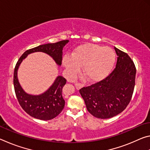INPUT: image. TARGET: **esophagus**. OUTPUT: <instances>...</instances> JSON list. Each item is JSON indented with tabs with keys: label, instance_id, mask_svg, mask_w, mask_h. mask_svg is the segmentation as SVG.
<instances>
[{
	"label": "esophagus",
	"instance_id": "1",
	"mask_svg": "<svg viewBox=\"0 0 150 150\" xmlns=\"http://www.w3.org/2000/svg\"><path fill=\"white\" fill-rule=\"evenodd\" d=\"M75 87H76V88H77V90H79V89H80V88H81V87H83V85L81 84V83H76L75 84Z\"/></svg>",
	"mask_w": 150,
	"mask_h": 150
}]
</instances>
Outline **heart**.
Listing matches in <instances>:
<instances>
[{
  "label": "heart",
  "instance_id": "heart-1",
  "mask_svg": "<svg viewBox=\"0 0 150 150\" xmlns=\"http://www.w3.org/2000/svg\"><path fill=\"white\" fill-rule=\"evenodd\" d=\"M116 62V54L112 48L93 44L77 47L71 55L65 56L63 63L71 75H75L83 67L82 73L86 79L98 81L106 77Z\"/></svg>",
  "mask_w": 150,
  "mask_h": 150
}]
</instances>
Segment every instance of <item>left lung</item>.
Wrapping results in <instances>:
<instances>
[{
  "instance_id": "8db88e82",
  "label": "left lung",
  "mask_w": 150,
  "mask_h": 150,
  "mask_svg": "<svg viewBox=\"0 0 150 150\" xmlns=\"http://www.w3.org/2000/svg\"><path fill=\"white\" fill-rule=\"evenodd\" d=\"M115 50L118 57L112 71L103 80L79 90L87 110L98 118H110L122 112L134 93L135 65L126 53L115 47Z\"/></svg>"
}]
</instances>
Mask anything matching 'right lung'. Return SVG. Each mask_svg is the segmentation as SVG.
I'll return each mask as SVG.
<instances>
[{"instance_id":"right-lung-1","label":"right lung","mask_w":150,"mask_h":150,"mask_svg":"<svg viewBox=\"0 0 150 150\" xmlns=\"http://www.w3.org/2000/svg\"><path fill=\"white\" fill-rule=\"evenodd\" d=\"M69 40H62L54 44L40 45L26 51L19 58L14 72V87L18 101L22 109L30 116L42 120H49L59 115L64 108L65 100L63 98L62 89L66 81L62 76H58L49 89L40 95H31L22 89L17 77V71L22 60L30 54L44 52L50 55L57 65H62L63 48Z\"/></svg>"}]
</instances>
